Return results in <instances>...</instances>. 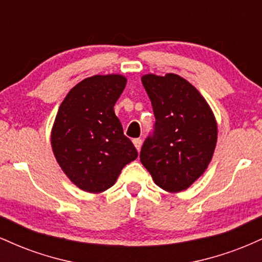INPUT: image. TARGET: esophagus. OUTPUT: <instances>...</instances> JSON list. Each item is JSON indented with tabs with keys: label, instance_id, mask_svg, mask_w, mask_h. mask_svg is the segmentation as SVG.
<instances>
[{
	"label": "esophagus",
	"instance_id": "obj_1",
	"mask_svg": "<svg viewBox=\"0 0 262 262\" xmlns=\"http://www.w3.org/2000/svg\"><path fill=\"white\" fill-rule=\"evenodd\" d=\"M133 144H134L135 148H137L138 151H139L140 148H141V144H143V140H141L140 138H137V139L133 140Z\"/></svg>",
	"mask_w": 262,
	"mask_h": 262
}]
</instances>
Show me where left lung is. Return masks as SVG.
Segmentation results:
<instances>
[{
  "label": "left lung",
  "instance_id": "left-lung-1",
  "mask_svg": "<svg viewBox=\"0 0 262 262\" xmlns=\"http://www.w3.org/2000/svg\"><path fill=\"white\" fill-rule=\"evenodd\" d=\"M155 116L140 161L159 187L188 188L208 167L217 144V122L198 90L175 74L141 77Z\"/></svg>",
  "mask_w": 262,
  "mask_h": 262
}]
</instances>
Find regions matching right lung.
Wrapping results in <instances>:
<instances>
[{
    "instance_id": "obj_1",
    "label": "right lung",
    "mask_w": 262,
    "mask_h": 262,
    "mask_svg": "<svg viewBox=\"0 0 262 262\" xmlns=\"http://www.w3.org/2000/svg\"><path fill=\"white\" fill-rule=\"evenodd\" d=\"M125 83L118 74L87 77L70 90L55 117L54 155L70 181L86 192L112 187L123 167L138 158L113 110Z\"/></svg>"
}]
</instances>
